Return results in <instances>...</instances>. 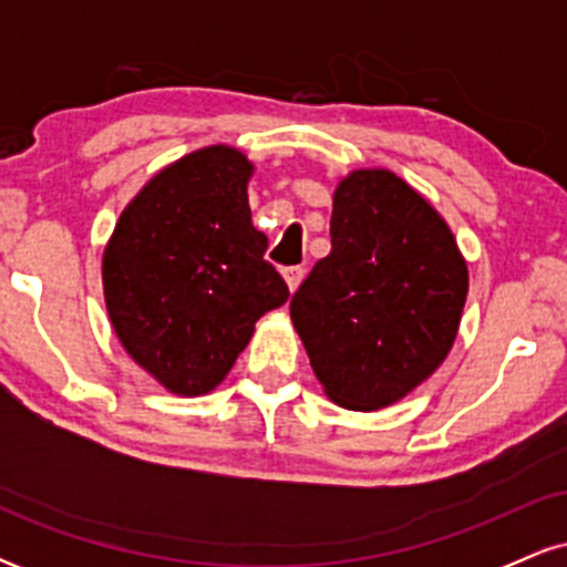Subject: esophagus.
<instances>
[{
  "instance_id": "34e87169",
  "label": "esophagus",
  "mask_w": 567,
  "mask_h": 567,
  "mask_svg": "<svg viewBox=\"0 0 567 567\" xmlns=\"http://www.w3.org/2000/svg\"><path fill=\"white\" fill-rule=\"evenodd\" d=\"M282 277H285V282H288L290 292H296L298 285L303 282V269L301 266H288V269H282Z\"/></svg>"
}]
</instances>
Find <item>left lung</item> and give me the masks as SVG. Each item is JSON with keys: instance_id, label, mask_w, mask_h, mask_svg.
Here are the masks:
<instances>
[{"instance_id": "left-lung-1", "label": "left lung", "mask_w": 567, "mask_h": 567, "mask_svg": "<svg viewBox=\"0 0 567 567\" xmlns=\"http://www.w3.org/2000/svg\"><path fill=\"white\" fill-rule=\"evenodd\" d=\"M330 245L290 320L336 405L389 408L451 354L470 269L445 218L386 167L338 181Z\"/></svg>"}]
</instances>
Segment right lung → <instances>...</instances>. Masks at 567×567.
<instances>
[{
  "mask_svg": "<svg viewBox=\"0 0 567 567\" xmlns=\"http://www.w3.org/2000/svg\"><path fill=\"white\" fill-rule=\"evenodd\" d=\"M256 167L234 146H205L130 199L103 250V298L120 343L167 392H213L288 285L252 226Z\"/></svg>",
  "mask_w": 567,
  "mask_h": 567,
  "instance_id": "obj_1",
  "label": "right lung"
}]
</instances>
